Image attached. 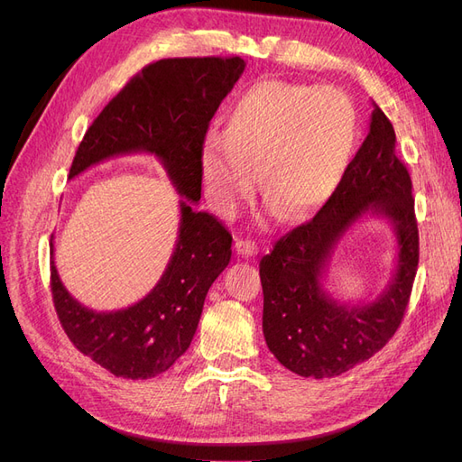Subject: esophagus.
Returning <instances> with one entry per match:
<instances>
[{
	"label": "esophagus",
	"instance_id": "esophagus-1",
	"mask_svg": "<svg viewBox=\"0 0 462 462\" xmlns=\"http://www.w3.org/2000/svg\"><path fill=\"white\" fill-rule=\"evenodd\" d=\"M235 250H236V254H239V256L250 258V256L258 254V245L254 241H250V239H236Z\"/></svg>",
	"mask_w": 462,
	"mask_h": 462
}]
</instances>
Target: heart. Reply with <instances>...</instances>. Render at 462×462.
<instances>
[{
    "label": "heart",
    "instance_id": "obj_1",
    "mask_svg": "<svg viewBox=\"0 0 462 462\" xmlns=\"http://www.w3.org/2000/svg\"><path fill=\"white\" fill-rule=\"evenodd\" d=\"M358 136L356 107L345 92L260 80L236 96L223 136H206V197L219 216L231 217L254 194L260 171L265 199L291 219L310 217L339 190Z\"/></svg>",
    "mask_w": 462,
    "mask_h": 462
}]
</instances>
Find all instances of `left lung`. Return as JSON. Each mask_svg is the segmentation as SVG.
Wrapping results in <instances>:
<instances>
[{
    "label": "left lung",
    "mask_w": 462,
    "mask_h": 462,
    "mask_svg": "<svg viewBox=\"0 0 462 462\" xmlns=\"http://www.w3.org/2000/svg\"><path fill=\"white\" fill-rule=\"evenodd\" d=\"M395 143L393 125L374 104L370 133L335 197L260 260L265 343L302 377L341 375L368 360L393 337L407 310L418 268V226L412 180ZM365 213L394 226L398 268L372 303H337L323 289L325 270L342 235Z\"/></svg>",
    "instance_id": "obj_1"
}]
</instances>
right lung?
Here are the masks:
<instances>
[{"mask_svg":"<svg viewBox=\"0 0 462 462\" xmlns=\"http://www.w3.org/2000/svg\"><path fill=\"white\" fill-rule=\"evenodd\" d=\"M245 65L241 58L150 63L102 109L79 144L71 179L109 158L150 153L183 197L170 263L156 287L127 309H87L65 289L51 260V297L67 337L117 377L150 380L175 365L197 333L208 289L231 260V233L197 204L208 125ZM50 250L53 254V235Z\"/></svg>","mask_w":462,"mask_h":462,"instance_id":"add662e5","label":"right lung"}]
</instances>
